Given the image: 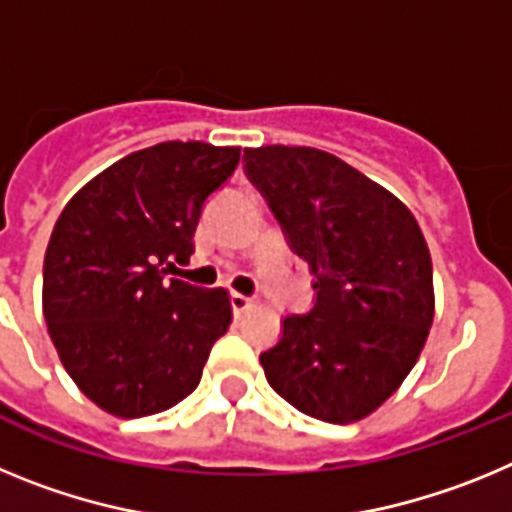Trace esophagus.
Instances as JSON below:
<instances>
[{
	"label": "esophagus",
	"mask_w": 512,
	"mask_h": 512,
	"mask_svg": "<svg viewBox=\"0 0 512 512\" xmlns=\"http://www.w3.org/2000/svg\"><path fill=\"white\" fill-rule=\"evenodd\" d=\"M230 305H233L235 312H246L248 307H251V297L241 295V292H233V295H230Z\"/></svg>",
	"instance_id": "34e87169"
}]
</instances>
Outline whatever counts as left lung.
Returning a JSON list of instances; mask_svg holds the SVG:
<instances>
[{
  "mask_svg": "<svg viewBox=\"0 0 512 512\" xmlns=\"http://www.w3.org/2000/svg\"><path fill=\"white\" fill-rule=\"evenodd\" d=\"M243 161L318 292L261 354L266 379L310 418L356 423L395 395L433 325L423 230L390 189L333 153L261 146Z\"/></svg>",
  "mask_w": 512,
  "mask_h": 512,
  "instance_id": "obj_1",
  "label": "left lung"
}]
</instances>
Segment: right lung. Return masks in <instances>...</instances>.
<instances>
[{"label": "right lung", "mask_w": 512, "mask_h": 512, "mask_svg": "<svg viewBox=\"0 0 512 512\" xmlns=\"http://www.w3.org/2000/svg\"><path fill=\"white\" fill-rule=\"evenodd\" d=\"M238 146L169 140L120 158L66 202L43 261V315L63 369L117 418H143L200 384L233 323L228 289L169 279Z\"/></svg>", "instance_id": "add662e5"}]
</instances>
